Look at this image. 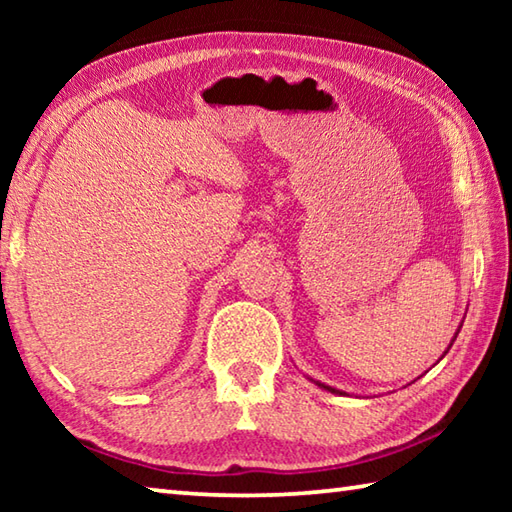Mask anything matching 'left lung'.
<instances>
[{"label":"left lung","mask_w":512,"mask_h":512,"mask_svg":"<svg viewBox=\"0 0 512 512\" xmlns=\"http://www.w3.org/2000/svg\"><path fill=\"white\" fill-rule=\"evenodd\" d=\"M316 384H318V381H316ZM320 388H325V391H329V393H339L341 395V391H336V388H332V386H325V384H318Z\"/></svg>","instance_id":"8db88e82"}]
</instances>
